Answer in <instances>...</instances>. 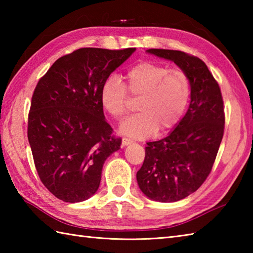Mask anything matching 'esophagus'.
<instances>
[{"label": "esophagus", "instance_id": "esophagus-1", "mask_svg": "<svg viewBox=\"0 0 253 253\" xmlns=\"http://www.w3.org/2000/svg\"><path fill=\"white\" fill-rule=\"evenodd\" d=\"M131 142H132L131 139H128V138H123V140H122L123 146H128V144H130Z\"/></svg>", "mask_w": 253, "mask_h": 253}]
</instances>
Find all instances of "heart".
I'll return each mask as SVG.
<instances>
[{
	"instance_id": "heart-1",
	"label": "heart",
	"mask_w": 253,
	"mask_h": 253,
	"mask_svg": "<svg viewBox=\"0 0 253 253\" xmlns=\"http://www.w3.org/2000/svg\"><path fill=\"white\" fill-rule=\"evenodd\" d=\"M126 84L116 76L104 80L100 90L103 109L116 120L129 110V94L139 98L140 113L127 118L120 126L123 135L144 139L158 130L166 131L180 121L190 99L188 75L157 62H141L127 71Z\"/></svg>"
}]
</instances>
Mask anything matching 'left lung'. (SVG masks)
I'll use <instances>...</instances> for the list:
<instances>
[{
  "label": "left lung",
  "instance_id": "1",
  "mask_svg": "<svg viewBox=\"0 0 253 253\" xmlns=\"http://www.w3.org/2000/svg\"><path fill=\"white\" fill-rule=\"evenodd\" d=\"M148 53L173 61L190 79V104L168 137L148 142L139 188L160 202L179 201L198 190L211 173L224 135V102L217 82L200 58L175 50Z\"/></svg>",
  "mask_w": 253,
  "mask_h": 253
}]
</instances>
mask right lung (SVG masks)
<instances>
[{"label":"right lung","mask_w":253,"mask_h":253,"mask_svg":"<svg viewBox=\"0 0 253 253\" xmlns=\"http://www.w3.org/2000/svg\"><path fill=\"white\" fill-rule=\"evenodd\" d=\"M135 47H83L54 62L37 84L28 140L42 184L69 203L92 197L105 160L121 148L100 101L101 85Z\"/></svg>","instance_id":"right-lung-1"}]
</instances>
